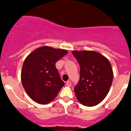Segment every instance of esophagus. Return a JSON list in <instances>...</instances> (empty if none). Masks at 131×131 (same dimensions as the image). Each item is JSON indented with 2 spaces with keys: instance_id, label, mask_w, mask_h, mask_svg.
I'll return each instance as SVG.
<instances>
[{
  "instance_id": "obj_1",
  "label": "esophagus",
  "mask_w": 131,
  "mask_h": 131,
  "mask_svg": "<svg viewBox=\"0 0 131 131\" xmlns=\"http://www.w3.org/2000/svg\"><path fill=\"white\" fill-rule=\"evenodd\" d=\"M66 85H67V86H71V82H70V81H67V82H66Z\"/></svg>"
}]
</instances>
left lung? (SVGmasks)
<instances>
[{
	"instance_id": "left-lung-1",
	"label": "left lung",
	"mask_w": 131,
	"mask_h": 131,
	"mask_svg": "<svg viewBox=\"0 0 131 131\" xmlns=\"http://www.w3.org/2000/svg\"><path fill=\"white\" fill-rule=\"evenodd\" d=\"M80 66V80L74 87L77 99L83 105L94 106L109 92L114 78L109 60L94 51H73Z\"/></svg>"
}]
</instances>
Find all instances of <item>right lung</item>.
Segmentation results:
<instances>
[{
	"mask_svg": "<svg viewBox=\"0 0 131 131\" xmlns=\"http://www.w3.org/2000/svg\"><path fill=\"white\" fill-rule=\"evenodd\" d=\"M67 53L66 49L43 46L26 57L21 74V82L26 93L35 102L48 104L64 86L55 63Z\"/></svg>",
	"mask_w": 131,
	"mask_h": 131,
	"instance_id": "add662e5",
	"label": "right lung"
}]
</instances>
